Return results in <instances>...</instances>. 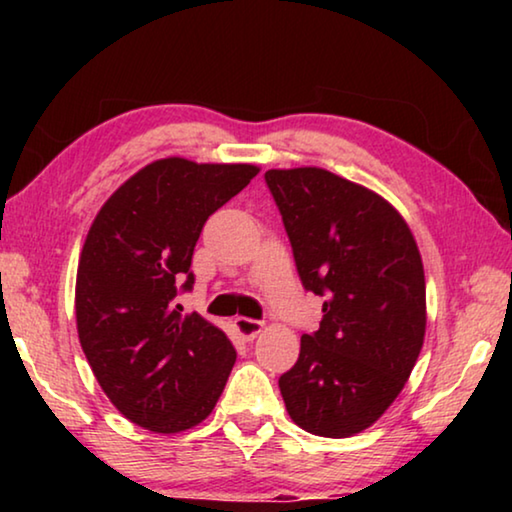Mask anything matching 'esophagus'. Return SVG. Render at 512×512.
<instances>
[{"mask_svg": "<svg viewBox=\"0 0 512 512\" xmlns=\"http://www.w3.org/2000/svg\"><path fill=\"white\" fill-rule=\"evenodd\" d=\"M262 327H264L262 320H253V318H244V316L235 318L237 334L241 336V339H246V341H253L255 336L262 332Z\"/></svg>", "mask_w": 512, "mask_h": 512, "instance_id": "esophagus-1", "label": "esophagus"}]
</instances>
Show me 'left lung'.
I'll return each instance as SVG.
<instances>
[{"label": "left lung", "mask_w": 512, "mask_h": 512, "mask_svg": "<svg viewBox=\"0 0 512 512\" xmlns=\"http://www.w3.org/2000/svg\"><path fill=\"white\" fill-rule=\"evenodd\" d=\"M302 287L325 296L280 377L291 420L314 436L348 438L402 393L427 329L418 244L402 214L372 189L318 167L268 169Z\"/></svg>", "instance_id": "obj_1"}]
</instances>
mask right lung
<instances>
[{"label": "right lung", "instance_id": "right-lung-1", "mask_svg": "<svg viewBox=\"0 0 512 512\" xmlns=\"http://www.w3.org/2000/svg\"><path fill=\"white\" fill-rule=\"evenodd\" d=\"M259 173L255 164H146L94 216L76 271V329L103 393L155 433L196 427L219 402L237 352L201 314L173 305L194 284L205 221Z\"/></svg>", "mask_w": 512, "mask_h": 512}]
</instances>
